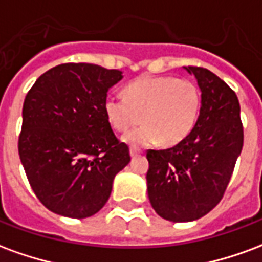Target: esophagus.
<instances>
[{"label":"esophagus","instance_id":"1","mask_svg":"<svg viewBox=\"0 0 262 262\" xmlns=\"http://www.w3.org/2000/svg\"><path fill=\"white\" fill-rule=\"evenodd\" d=\"M139 154H140V150H137V148H135V147L130 148V156H132V157H137Z\"/></svg>","mask_w":262,"mask_h":262}]
</instances>
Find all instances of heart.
<instances>
[{
	"mask_svg": "<svg viewBox=\"0 0 262 262\" xmlns=\"http://www.w3.org/2000/svg\"><path fill=\"white\" fill-rule=\"evenodd\" d=\"M201 109V91L193 81L176 77H140L125 88V98L109 94L103 111L109 125L126 132L123 140L135 147L161 142L174 146L193 130Z\"/></svg>",
	"mask_w": 262,
	"mask_h": 262,
	"instance_id": "b5f03b06",
	"label": "heart"
}]
</instances>
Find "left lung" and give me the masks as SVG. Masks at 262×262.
Returning <instances> with one entry per match:
<instances>
[{
	"instance_id": "left-lung-1",
	"label": "left lung",
	"mask_w": 262,
	"mask_h": 262,
	"mask_svg": "<svg viewBox=\"0 0 262 262\" xmlns=\"http://www.w3.org/2000/svg\"><path fill=\"white\" fill-rule=\"evenodd\" d=\"M185 70L202 92L196 125L174 147L147 150L150 203L176 223L199 219L222 201L244 140L236 92L208 69Z\"/></svg>"
}]
</instances>
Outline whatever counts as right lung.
Listing matches in <instances>:
<instances>
[{
  "label": "right lung",
  "mask_w": 262,
  "mask_h": 262,
  "mask_svg": "<svg viewBox=\"0 0 262 262\" xmlns=\"http://www.w3.org/2000/svg\"><path fill=\"white\" fill-rule=\"evenodd\" d=\"M122 71L90 63L48 70L26 94L18 140L37 199L54 213L84 219L103 208L115 176L130 161L103 111Z\"/></svg>",
  "instance_id": "add662e5"
}]
</instances>
